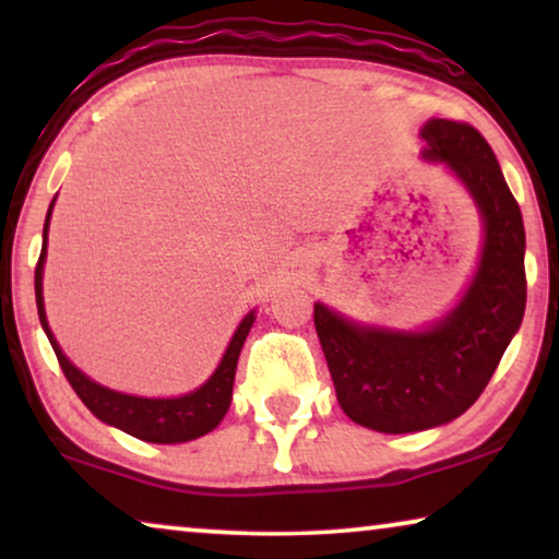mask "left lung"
I'll return each mask as SVG.
<instances>
[{"mask_svg":"<svg viewBox=\"0 0 559 559\" xmlns=\"http://www.w3.org/2000/svg\"><path fill=\"white\" fill-rule=\"evenodd\" d=\"M423 159L468 190L484 224L473 280L423 331L364 325L316 302V331L341 409L369 430L402 435L453 423L478 400L524 318V221L493 150L471 124L425 121Z\"/></svg>","mask_w":559,"mask_h":559,"instance_id":"left-lung-1","label":"left lung"}]
</instances>
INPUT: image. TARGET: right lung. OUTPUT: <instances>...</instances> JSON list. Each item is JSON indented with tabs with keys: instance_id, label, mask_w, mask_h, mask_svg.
Segmentation results:
<instances>
[{
	"instance_id": "obj_1",
	"label": "right lung",
	"mask_w": 559,
	"mask_h": 559,
	"mask_svg": "<svg viewBox=\"0 0 559 559\" xmlns=\"http://www.w3.org/2000/svg\"><path fill=\"white\" fill-rule=\"evenodd\" d=\"M56 198H52L48 216H45L43 226V251L40 262L35 270V300H37V316H40V325L45 335H48L52 350H56L60 369H63L66 379L71 381L73 392L81 396V402L102 419V423L117 427V430L132 435L136 440L144 442H159V445H173V442H188L201 438L216 430L221 419L228 412L234 392V377H236V364H239V354L243 341L254 325L257 312L251 310L243 316V320L236 328L228 348L216 371L203 381L195 392L182 394V396H136L124 394L117 389L102 386L98 381L86 377L79 366L68 361L63 348L58 346L56 335H52L48 325V316H45V300H43V264L45 254H48V228Z\"/></svg>"
}]
</instances>
